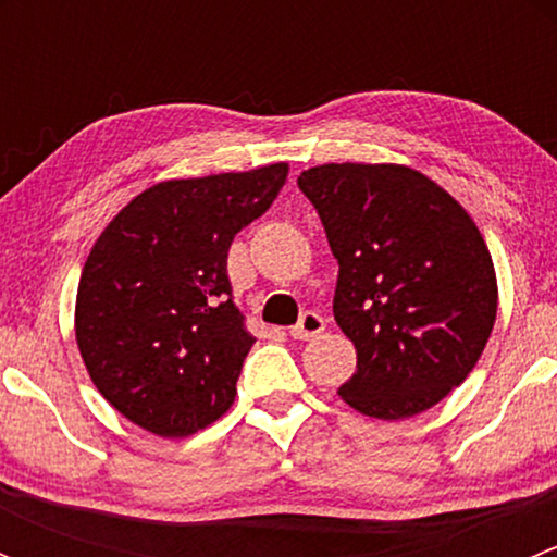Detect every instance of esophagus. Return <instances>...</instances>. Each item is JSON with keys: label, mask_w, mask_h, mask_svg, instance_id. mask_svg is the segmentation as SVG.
<instances>
[{"label": "esophagus", "mask_w": 557, "mask_h": 557, "mask_svg": "<svg viewBox=\"0 0 557 557\" xmlns=\"http://www.w3.org/2000/svg\"><path fill=\"white\" fill-rule=\"evenodd\" d=\"M323 329H325V318H323V314L307 310L299 318V323H296L294 329H290V336H294V339H301V342L314 339V336H318V334H323Z\"/></svg>", "instance_id": "34e87169"}]
</instances>
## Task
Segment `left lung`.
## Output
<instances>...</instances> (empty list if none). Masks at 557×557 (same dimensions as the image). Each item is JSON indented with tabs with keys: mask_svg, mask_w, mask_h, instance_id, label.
Here are the masks:
<instances>
[{
	"mask_svg": "<svg viewBox=\"0 0 557 557\" xmlns=\"http://www.w3.org/2000/svg\"><path fill=\"white\" fill-rule=\"evenodd\" d=\"M339 263L334 320L356 345L339 396L404 420L469 377L496 323L493 258L469 212L398 164H323L299 174Z\"/></svg>",
	"mask_w": 557,
	"mask_h": 557,
	"instance_id": "obj_1",
	"label": "left lung"
}]
</instances>
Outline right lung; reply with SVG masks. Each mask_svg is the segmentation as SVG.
Here are the masks:
<instances>
[{"label": "right lung", "mask_w": 557, "mask_h": 557, "mask_svg": "<svg viewBox=\"0 0 557 557\" xmlns=\"http://www.w3.org/2000/svg\"><path fill=\"white\" fill-rule=\"evenodd\" d=\"M285 177L288 164L166 180L134 196L91 247L77 347L99 393L139 429L180 440L232 407L256 336L234 305L228 247Z\"/></svg>", "instance_id": "right-lung-1"}]
</instances>
